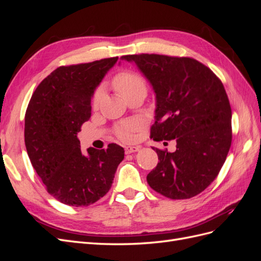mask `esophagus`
Wrapping results in <instances>:
<instances>
[{
  "label": "esophagus",
  "mask_w": 261,
  "mask_h": 261,
  "mask_svg": "<svg viewBox=\"0 0 261 261\" xmlns=\"http://www.w3.org/2000/svg\"><path fill=\"white\" fill-rule=\"evenodd\" d=\"M139 147H136V146H127L125 147V153L126 154H129V153H134V152H137L139 151Z\"/></svg>",
  "instance_id": "34e87169"
}]
</instances>
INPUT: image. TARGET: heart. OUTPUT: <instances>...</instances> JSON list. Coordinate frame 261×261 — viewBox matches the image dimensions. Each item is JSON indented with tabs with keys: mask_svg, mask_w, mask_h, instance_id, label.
Wrapping results in <instances>:
<instances>
[{
	"mask_svg": "<svg viewBox=\"0 0 261 261\" xmlns=\"http://www.w3.org/2000/svg\"><path fill=\"white\" fill-rule=\"evenodd\" d=\"M112 86L115 91L123 97L125 100L139 93L146 94V83L140 75L133 72H121L116 74L112 80ZM102 99V92L96 91L92 98V107L97 109ZM140 124L137 121H126L118 124L115 128V133L118 138L124 141H129L133 139V134L138 130Z\"/></svg>",
	"mask_w": 261,
	"mask_h": 261,
	"instance_id": "b5f03b06",
	"label": "heart"
}]
</instances>
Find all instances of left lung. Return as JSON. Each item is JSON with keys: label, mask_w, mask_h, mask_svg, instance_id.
<instances>
[{"label": "left lung", "mask_w": 261, "mask_h": 261, "mask_svg": "<svg viewBox=\"0 0 261 261\" xmlns=\"http://www.w3.org/2000/svg\"><path fill=\"white\" fill-rule=\"evenodd\" d=\"M135 63L155 94L153 140L176 141L149 173V186L171 199H187L204 191L226 159L232 143V110L227 94L210 68L191 58L159 54L124 55Z\"/></svg>", "instance_id": "8db88e82"}]
</instances>
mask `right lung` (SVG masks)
Here are the masks:
<instances>
[{
  "label": "right lung",
  "mask_w": 261,
  "mask_h": 261,
  "mask_svg": "<svg viewBox=\"0 0 261 261\" xmlns=\"http://www.w3.org/2000/svg\"><path fill=\"white\" fill-rule=\"evenodd\" d=\"M118 58L60 66L39 84L25 115V145L46 191L62 203L89 206L112 186L124 149L88 148L84 154L77 134L91 115L94 90Z\"/></svg>",
  "instance_id": "obj_1"
}]
</instances>
